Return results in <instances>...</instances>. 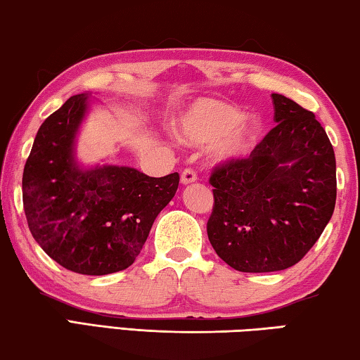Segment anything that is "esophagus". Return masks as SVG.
I'll list each match as a JSON object with an SVG mask.
<instances>
[{
    "label": "esophagus",
    "instance_id": "1",
    "mask_svg": "<svg viewBox=\"0 0 360 360\" xmlns=\"http://www.w3.org/2000/svg\"><path fill=\"white\" fill-rule=\"evenodd\" d=\"M198 180V175L193 172L191 169H185L184 172H181V176H180V181L181 185H191L194 184V181Z\"/></svg>",
    "mask_w": 360,
    "mask_h": 360
}]
</instances>
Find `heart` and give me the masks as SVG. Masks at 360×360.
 <instances>
[{"label":"heart","mask_w":360,"mask_h":360,"mask_svg":"<svg viewBox=\"0 0 360 360\" xmlns=\"http://www.w3.org/2000/svg\"><path fill=\"white\" fill-rule=\"evenodd\" d=\"M179 137L188 145H212V159L228 164L247 158L262 134V122L220 100L204 98L181 113Z\"/></svg>","instance_id":"heart-1"}]
</instances>
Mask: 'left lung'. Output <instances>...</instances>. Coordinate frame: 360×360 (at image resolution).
Listing matches in <instances>:
<instances>
[{
    "instance_id": "left-lung-1",
    "label": "left lung",
    "mask_w": 360,
    "mask_h": 360,
    "mask_svg": "<svg viewBox=\"0 0 360 360\" xmlns=\"http://www.w3.org/2000/svg\"><path fill=\"white\" fill-rule=\"evenodd\" d=\"M278 126L249 159L210 176L215 205L207 221L212 247L243 273L293 266L332 219L337 201L333 146L314 113L273 94Z\"/></svg>"
}]
</instances>
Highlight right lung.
<instances>
[{"instance_id":"add662e5","label":"right lung","mask_w":360,"mask_h":360,"mask_svg":"<svg viewBox=\"0 0 360 360\" xmlns=\"http://www.w3.org/2000/svg\"><path fill=\"white\" fill-rule=\"evenodd\" d=\"M91 94L70 97L41 124L22 179L34 240L73 273L103 276L131 266L179 188V174L148 176L129 166L82 164L78 135Z\"/></svg>"}]
</instances>
